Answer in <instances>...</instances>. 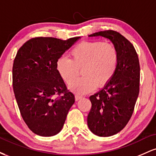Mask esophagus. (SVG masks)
<instances>
[{
	"mask_svg": "<svg viewBox=\"0 0 156 156\" xmlns=\"http://www.w3.org/2000/svg\"><path fill=\"white\" fill-rule=\"evenodd\" d=\"M81 98H82V96L78 95V94H76V95H75V99H76V101H78V100L81 99Z\"/></svg>",
	"mask_w": 156,
	"mask_h": 156,
	"instance_id": "34e87169",
	"label": "esophagus"
}]
</instances>
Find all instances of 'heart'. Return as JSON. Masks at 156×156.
<instances>
[{
    "instance_id": "1",
    "label": "heart",
    "mask_w": 156,
    "mask_h": 156,
    "mask_svg": "<svg viewBox=\"0 0 156 156\" xmlns=\"http://www.w3.org/2000/svg\"><path fill=\"white\" fill-rule=\"evenodd\" d=\"M70 58L61 57L56 62V69L69 89L77 94H87L98 86L102 87L109 82L117 71L119 63L117 48L103 41L82 42L73 48ZM82 69L84 76L75 80ZM75 80L74 81V80Z\"/></svg>"
}]
</instances>
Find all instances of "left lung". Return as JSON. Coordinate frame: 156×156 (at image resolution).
<instances>
[{
	"label": "left lung",
	"mask_w": 156,
	"mask_h": 156,
	"mask_svg": "<svg viewBox=\"0 0 156 156\" xmlns=\"http://www.w3.org/2000/svg\"><path fill=\"white\" fill-rule=\"evenodd\" d=\"M89 37L110 39L119 53L114 76L104 88L89 97L92 108L87 117L88 127L93 133L111 136L122 130L133 114L139 92V57L133 44L117 31H99Z\"/></svg>",
	"instance_id": "1"
}]
</instances>
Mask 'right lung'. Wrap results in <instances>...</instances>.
<instances>
[{
  "mask_svg": "<svg viewBox=\"0 0 156 156\" xmlns=\"http://www.w3.org/2000/svg\"><path fill=\"white\" fill-rule=\"evenodd\" d=\"M78 39L32 38L14 60L12 84L20 112L28 128L41 136L59 133L75 103L74 94L57 71L56 62Z\"/></svg>",
  "mask_w": 156,
  "mask_h": 156,
  "instance_id": "1",
  "label": "right lung"
}]
</instances>
